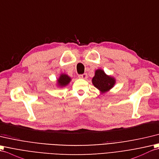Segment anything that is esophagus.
Wrapping results in <instances>:
<instances>
[{
    "label": "esophagus",
    "instance_id": "1",
    "mask_svg": "<svg viewBox=\"0 0 159 159\" xmlns=\"http://www.w3.org/2000/svg\"><path fill=\"white\" fill-rule=\"evenodd\" d=\"M78 77L80 79H86L88 77V75L86 73H84V74H82V75H80Z\"/></svg>",
    "mask_w": 159,
    "mask_h": 159
}]
</instances>
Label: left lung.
I'll return each mask as SVG.
<instances>
[{"mask_svg":"<svg viewBox=\"0 0 159 159\" xmlns=\"http://www.w3.org/2000/svg\"><path fill=\"white\" fill-rule=\"evenodd\" d=\"M116 82V80L114 77L107 75L101 69L95 70L94 76L92 79V83L99 90L101 94L110 90L115 86Z\"/></svg>","mask_w":159,"mask_h":159,"instance_id":"8db88e82","label":"left lung"}]
</instances>
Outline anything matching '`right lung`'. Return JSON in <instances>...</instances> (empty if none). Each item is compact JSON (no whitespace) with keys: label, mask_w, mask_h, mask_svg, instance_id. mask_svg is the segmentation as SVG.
I'll return each mask as SVG.
<instances>
[{"label":"right lung","mask_w":159,"mask_h":159,"mask_svg":"<svg viewBox=\"0 0 159 159\" xmlns=\"http://www.w3.org/2000/svg\"><path fill=\"white\" fill-rule=\"evenodd\" d=\"M71 81V77L67 74L62 73L56 80V86L58 88H64Z\"/></svg>","instance_id":"right-lung-1"}]
</instances>
